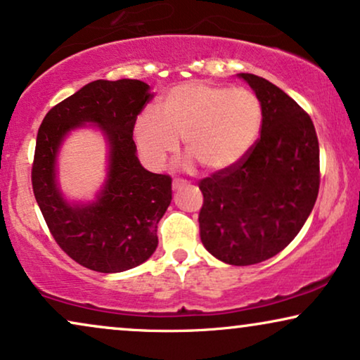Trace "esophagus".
<instances>
[{"label": "esophagus", "mask_w": 360, "mask_h": 360, "mask_svg": "<svg viewBox=\"0 0 360 360\" xmlns=\"http://www.w3.org/2000/svg\"><path fill=\"white\" fill-rule=\"evenodd\" d=\"M185 185H186V180H181V179H174V181H172V186H174L175 190H179Z\"/></svg>", "instance_id": "obj_1"}]
</instances>
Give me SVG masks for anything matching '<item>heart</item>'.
Wrapping results in <instances>:
<instances>
[{
    "label": "heart",
    "instance_id": "heart-1",
    "mask_svg": "<svg viewBox=\"0 0 360 360\" xmlns=\"http://www.w3.org/2000/svg\"><path fill=\"white\" fill-rule=\"evenodd\" d=\"M263 110L255 92L208 82H185L167 92L157 114L143 110L135 122V142L143 160L160 169L179 150L207 172L235 167L258 139Z\"/></svg>",
    "mask_w": 360,
    "mask_h": 360
}]
</instances>
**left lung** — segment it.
Returning <instances> with one entry per match:
<instances>
[{
	"label": "left lung",
	"mask_w": 360,
	"mask_h": 360,
	"mask_svg": "<svg viewBox=\"0 0 360 360\" xmlns=\"http://www.w3.org/2000/svg\"><path fill=\"white\" fill-rule=\"evenodd\" d=\"M261 102V134L231 169L200 180V238L223 263L273 258L294 240L319 193L314 124L286 92L255 74H240Z\"/></svg>",
	"instance_id": "obj_1"
}]
</instances>
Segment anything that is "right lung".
Returning a JSON list of instances; mask_svg holds the SVG:
<instances>
[{"mask_svg":"<svg viewBox=\"0 0 360 360\" xmlns=\"http://www.w3.org/2000/svg\"><path fill=\"white\" fill-rule=\"evenodd\" d=\"M137 79L94 81L54 105L37 130L32 191L56 243L84 268L120 273L142 264L158 245L157 225L172 202L170 175L140 165L134 142L137 115L152 99ZM99 124L110 143V172L96 202L71 205L55 181V155L72 128Z\"/></svg>","mask_w":360,"mask_h":360,"instance_id":"add662e5","label":"right lung"}]
</instances>
